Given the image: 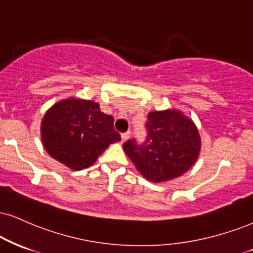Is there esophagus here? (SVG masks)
Here are the masks:
<instances>
[{
    "label": "esophagus",
    "instance_id": "esophagus-1",
    "mask_svg": "<svg viewBox=\"0 0 253 253\" xmlns=\"http://www.w3.org/2000/svg\"><path fill=\"white\" fill-rule=\"evenodd\" d=\"M121 137H122V142H126V139L130 137V131L123 132V133H122V135H121Z\"/></svg>",
    "mask_w": 253,
    "mask_h": 253
}]
</instances>
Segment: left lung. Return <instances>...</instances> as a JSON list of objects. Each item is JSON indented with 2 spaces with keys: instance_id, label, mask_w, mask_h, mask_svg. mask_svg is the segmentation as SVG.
I'll return each instance as SVG.
<instances>
[{
  "instance_id": "1",
  "label": "left lung",
  "mask_w": 253,
  "mask_h": 253,
  "mask_svg": "<svg viewBox=\"0 0 253 253\" xmlns=\"http://www.w3.org/2000/svg\"><path fill=\"white\" fill-rule=\"evenodd\" d=\"M144 126V142L139 144L135 138L127 139L123 149L146 179L167 182L192 167L198 157L201 139L191 120L179 111H152Z\"/></svg>"
}]
</instances>
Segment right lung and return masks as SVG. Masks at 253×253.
<instances>
[{"label":"right lung","mask_w":253,"mask_h":253,"mask_svg":"<svg viewBox=\"0 0 253 253\" xmlns=\"http://www.w3.org/2000/svg\"><path fill=\"white\" fill-rule=\"evenodd\" d=\"M41 129L46 152L73 170L90 167L111 143L121 141L114 117L103 114L97 103L82 99L55 104Z\"/></svg>","instance_id":"add662e5"}]
</instances>
